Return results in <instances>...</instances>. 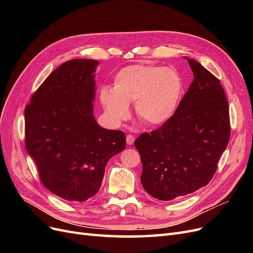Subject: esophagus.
Masks as SVG:
<instances>
[{
    "label": "esophagus",
    "instance_id": "esophagus-1",
    "mask_svg": "<svg viewBox=\"0 0 253 253\" xmlns=\"http://www.w3.org/2000/svg\"><path fill=\"white\" fill-rule=\"evenodd\" d=\"M135 141V136L132 134H127L126 135V143L127 144H133Z\"/></svg>",
    "mask_w": 253,
    "mask_h": 253
}]
</instances>
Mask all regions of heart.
I'll return each instance as SVG.
<instances>
[{"label":"heart","instance_id":"heart-1","mask_svg":"<svg viewBox=\"0 0 253 253\" xmlns=\"http://www.w3.org/2000/svg\"><path fill=\"white\" fill-rule=\"evenodd\" d=\"M181 91L182 79L174 68L133 64L117 73L113 88H101L100 101L117 121L128 116V103L135 102L136 115L142 124L159 126L174 115Z\"/></svg>","mask_w":253,"mask_h":253}]
</instances>
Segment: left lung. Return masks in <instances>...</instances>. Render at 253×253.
<instances>
[{"label": "left lung", "mask_w": 253, "mask_h": 253, "mask_svg": "<svg viewBox=\"0 0 253 253\" xmlns=\"http://www.w3.org/2000/svg\"><path fill=\"white\" fill-rule=\"evenodd\" d=\"M194 80L173 116L134 142L143 189L156 200L172 201L208 185L230 139V117L220 81L194 59Z\"/></svg>", "instance_id": "left-lung-1"}]
</instances>
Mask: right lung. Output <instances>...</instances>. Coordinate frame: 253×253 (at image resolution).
<instances>
[{"label": "right lung", "mask_w": 253, "mask_h": 253, "mask_svg": "<svg viewBox=\"0 0 253 253\" xmlns=\"http://www.w3.org/2000/svg\"><path fill=\"white\" fill-rule=\"evenodd\" d=\"M98 62L66 61L44 80L25 108V148L42 185L73 203L95 196L110 158L124 151L126 135L94 118Z\"/></svg>", "instance_id": "1"}]
</instances>
